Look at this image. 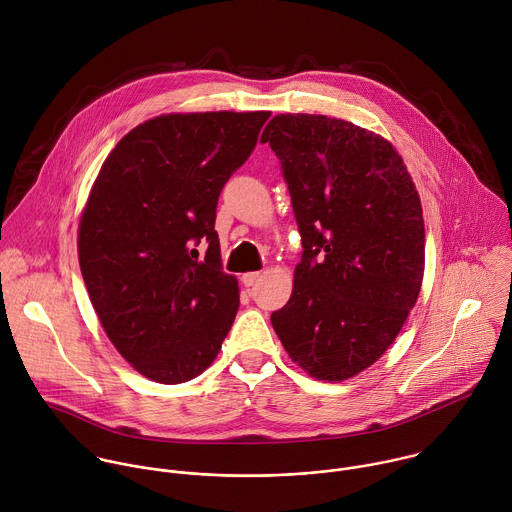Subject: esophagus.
Segmentation results:
<instances>
[{
  "label": "esophagus",
  "instance_id": "obj_1",
  "mask_svg": "<svg viewBox=\"0 0 512 512\" xmlns=\"http://www.w3.org/2000/svg\"><path fill=\"white\" fill-rule=\"evenodd\" d=\"M259 277H261V273H259V271H253V273H245V275L241 277V283H243L245 287H253V285L259 281Z\"/></svg>",
  "mask_w": 512,
  "mask_h": 512
}]
</instances>
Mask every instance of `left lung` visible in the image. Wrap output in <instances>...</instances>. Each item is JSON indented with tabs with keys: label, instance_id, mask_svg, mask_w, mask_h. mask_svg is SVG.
<instances>
[{
	"label": "left lung",
	"instance_id": "left-lung-1",
	"mask_svg": "<svg viewBox=\"0 0 512 512\" xmlns=\"http://www.w3.org/2000/svg\"><path fill=\"white\" fill-rule=\"evenodd\" d=\"M261 141L279 157L303 245L273 329L311 377L351 379L391 347L417 303L419 193L395 147L351 121L281 113Z\"/></svg>",
	"mask_w": 512,
	"mask_h": 512
}]
</instances>
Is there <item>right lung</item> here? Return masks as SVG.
I'll return each mask as SVG.
<instances>
[{
	"label": "right lung",
	"instance_id": "right-lung-1",
	"mask_svg": "<svg viewBox=\"0 0 512 512\" xmlns=\"http://www.w3.org/2000/svg\"><path fill=\"white\" fill-rule=\"evenodd\" d=\"M269 115L149 119L115 145L91 187L77 235L81 275L113 347L155 383L203 373L235 321L239 285L221 265L215 211Z\"/></svg>",
	"mask_w": 512,
	"mask_h": 512
}]
</instances>
